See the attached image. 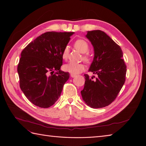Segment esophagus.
Listing matches in <instances>:
<instances>
[{"instance_id":"1","label":"esophagus","mask_w":146,"mask_h":146,"mask_svg":"<svg viewBox=\"0 0 146 146\" xmlns=\"http://www.w3.org/2000/svg\"><path fill=\"white\" fill-rule=\"evenodd\" d=\"M70 76H71L72 78H74V77L76 76V74H74L71 73V74H70Z\"/></svg>"}]
</instances>
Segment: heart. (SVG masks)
<instances>
[{
    "label": "heart",
    "mask_w": 146,
    "mask_h": 146,
    "mask_svg": "<svg viewBox=\"0 0 146 146\" xmlns=\"http://www.w3.org/2000/svg\"><path fill=\"white\" fill-rule=\"evenodd\" d=\"M74 47L80 53H84L83 56V59L84 61L86 62L90 61L91 57L89 54L87 53L89 50V45L87 41L82 39L77 40L74 42ZM68 53V47L66 46L64 48L62 52V58L65 60L67 59ZM63 69L64 71L76 74L83 72L85 69V66L82 63L69 62L64 65L63 66Z\"/></svg>",
    "instance_id": "1"
}]
</instances>
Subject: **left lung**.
I'll use <instances>...</instances> for the list:
<instances>
[{
    "mask_svg": "<svg viewBox=\"0 0 146 146\" xmlns=\"http://www.w3.org/2000/svg\"><path fill=\"white\" fill-rule=\"evenodd\" d=\"M86 37L94 51L89 72L98 77L93 80L84 74L85 85L80 93L88 106L101 108L110 105L119 93L126 80V66L121 48L104 32L88 31Z\"/></svg>",
    "mask_w": 146,
    "mask_h": 146,
    "instance_id": "1",
    "label": "left lung"
}]
</instances>
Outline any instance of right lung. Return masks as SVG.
Instances as JSON below:
<instances>
[{"label":"right lung","mask_w":146,"mask_h":146,"mask_svg":"<svg viewBox=\"0 0 146 146\" xmlns=\"http://www.w3.org/2000/svg\"><path fill=\"white\" fill-rule=\"evenodd\" d=\"M73 34L46 32L21 52L17 67L20 87L34 105L46 108L60 97L63 86L70 77L68 72L60 70L62 52ZM54 71L57 72L54 73Z\"/></svg>","instance_id":"1"}]
</instances>
